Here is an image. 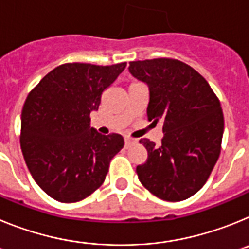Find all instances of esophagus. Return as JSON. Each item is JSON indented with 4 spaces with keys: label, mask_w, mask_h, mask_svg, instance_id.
Segmentation results:
<instances>
[{
    "label": "esophagus",
    "mask_w": 249,
    "mask_h": 249,
    "mask_svg": "<svg viewBox=\"0 0 249 249\" xmlns=\"http://www.w3.org/2000/svg\"><path fill=\"white\" fill-rule=\"evenodd\" d=\"M133 143H135V140H132V138H124V147H126V148L131 147Z\"/></svg>",
    "instance_id": "esophagus-1"
}]
</instances>
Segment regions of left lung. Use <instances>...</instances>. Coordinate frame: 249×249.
<instances>
[{"label":"left lung","instance_id":"1","mask_svg":"<svg viewBox=\"0 0 249 249\" xmlns=\"http://www.w3.org/2000/svg\"><path fill=\"white\" fill-rule=\"evenodd\" d=\"M128 71L148 86V120L163 122L160 146L140 141L148 157L136 168L138 179L164 201L190 198L206 183L221 153V103L203 77L178 59L133 61Z\"/></svg>","mask_w":249,"mask_h":249}]
</instances>
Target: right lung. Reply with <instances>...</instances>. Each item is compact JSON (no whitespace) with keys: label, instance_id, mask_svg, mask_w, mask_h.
<instances>
[{"label":"right lung","instance_id":"obj_1","mask_svg":"<svg viewBox=\"0 0 249 249\" xmlns=\"http://www.w3.org/2000/svg\"><path fill=\"white\" fill-rule=\"evenodd\" d=\"M126 65H61L26 98L22 153L36 183L56 201L73 203L89 197L124 146L121 135L103 136L91 127L89 113L97 111L102 93Z\"/></svg>","mask_w":249,"mask_h":249}]
</instances>
